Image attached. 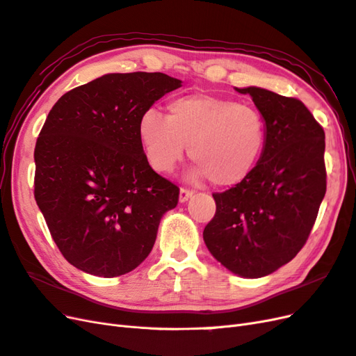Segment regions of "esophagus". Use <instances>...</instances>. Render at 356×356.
<instances>
[{
	"instance_id": "34e87169",
	"label": "esophagus",
	"mask_w": 356,
	"mask_h": 356,
	"mask_svg": "<svg viewBox=\"0 0 356 356\" xmlns=\"http://www.w3.org/2000/svg\"><path fill=\"white\" fill-rule=\"evenodd\" d=\"M191 196H193V191H191V190H187V188H181V190H179V202H181V203L187 202Z\"/></svg>"
}]
</instances>
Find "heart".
<instances>
[{
	"label": "heart",
	"instance_id": "heart-1",
	"mask_svg": "<svg viewBox=\"0 0 356 356\" xmlns=\"http://www.w3.org/2000/svg\"><path fill=\"white\" fill-rule=\"evenodd\" d=\"M138 138L148 163L170 172L186 153L197 165L193 178H208L227 188L248 179L266 147V122L255 106L208 93L172 99L168 115L147 110L138 120Z\"/></svg>",
	"mask_w": 356,
	"mask_h": 356
}]
</instances>
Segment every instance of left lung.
Wrapping results in <instances>:
<instances>
[{
  "mask_svg": "<svg viewBox=\"0 0 356 356\" xmlns=\"http://www.w3.org/2000/svg\"><path fill=\"white\" fill-rule=\"evenodd\" d=\"M250 95L266 122V147L239 186L213 193L203 241L217 261L242 277H263L289 263L306 243L327 190L325 134L306 105L272 90Z\"/></svg>",
  "mask_w": 356,
  "mask_h": 356,
  "instance_id": "left-lung-1",
  "label": "left lung"
}]
</instances>
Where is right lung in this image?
Masks as SVG:
<instances>
[{
	"label": "right lung",
	"mask_w": 356,
	"mask_h": 356,
	"mask_svg": "<svg viewBox=\"0 0 356 356\" xmlns=\"http://www.w3.org/2000/svg\"><path fill=\"white\" fill-rule=\"evenodd\" d=\"M181 83L163 72L105 74L53 105L35 144L34 196L74 267L115 277L152 252L179 188L149 166L138 120Z\"/></svg>",
	"instance_id": "1"
}]
</instances>
